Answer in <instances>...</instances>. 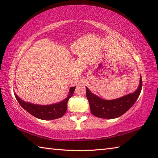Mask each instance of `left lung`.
<instances>
[{
	"instance_id": "8db88e82",
	"label": "left lung",
	"mask_w": 158,
	"mask_h": 158,
	"mask_svg": "<svg viewBox=\"0 0 158 158\" xmlns=\"http://www.w3.org/2000/svg\"><path fill=\"white\" fill-rule=\"evenodd\" d=\"M143 86L140 76L138 89L132 94H129L119 98L106 100L94 94L86 87V97L89 104L91 113L94 115L104 119H114L122 116L135 103L141 92Z\"/></svg>"
}]
</instances>
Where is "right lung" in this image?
<instances>
[{
  "mask_svg": "<svg viewBox=\"0 0 158 158\" xmlns=\"http://www.w3.org/2000/svg\"><path fill=\"white\" fill-rule=\"evenodd\" d=\"M75 88L76 87H72L70 88L68 96L62 101L49 105H39L25 102L20 99L15 94H14L22 108L32 115L43 120H52L58 119L64 115L67 110V103L69 99L73 95Z\"/></svg>",
  "mask_w": 158,
  "mask_h": 158,
  "instance_id": "obj_1",
  "label": "right lung"
}]
</instances>
